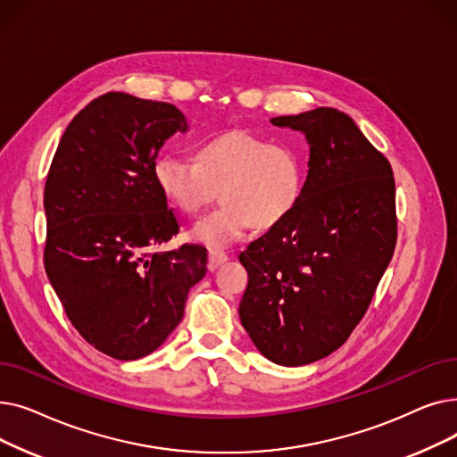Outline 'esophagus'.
I'll return each instance as SVG.
<instances>
[{"instance_id": "esophagus-1", "label": "esophagus", "mask_w": 457, "mask_h": 457, "mask_svg": "<svg viewBox=\"0 0 457 457\" xmlns=\"http://www.w3.org/2000/svg\"><path fill=\"white\" fill-rule=\"evenodd\" d=\"M228 261V255L224 252H209V262H207V269L209 270H216L220 265Z\"/></svg>"}]
</instances>
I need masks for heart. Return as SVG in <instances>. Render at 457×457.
<instances>
[{
	"label": "heart",
	"instance_id": "obj_1",
	"mask_svg": "<svg viewBox=\"0 0 457 457\" xmlns=\"http://www.w3.org/2000/svg\"><path fill=\"white\" fill-rule=\"evenodd\" d=\"M162 196L185 214L200 212L220 190L222 205L190 231L196 243L220 250L252 226L267 229L296 207L305 178L300 150L250 131H226L196 146V161L162 154L154 164Z\"/></svg>",
	"mask_w": 457,
	"mask_h": 457
}]
</instances>
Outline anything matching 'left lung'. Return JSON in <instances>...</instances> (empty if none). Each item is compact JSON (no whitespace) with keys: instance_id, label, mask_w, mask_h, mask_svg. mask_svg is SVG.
Wrapping results in <instances>:
<instances>
[{"instance_id":"8db88e82","label":"left lung","mask_w":457,"mask_h":457,"mask_svg":"<svg viewBox=\"0 0 457 457\" xmlns=\"http://www.w3.org/2000/svg\"><path fill=\"white\" fill-rule=\"evenodd\" d=\"M270 122L305 135L309 170L291 214L238 255L248 272L238 317L269 361L300 367L343 346L363 319L396 245L395 178L337 109Z\"/></svg>"}]
</instances>
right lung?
<instances>
[{"label": "right lung", "instance_id": "add662e5", "mask_svg": "<svg viewBox=\"0 0 457 457\" xmlns=\"http://www.w3.org/2000/svg\"><path fill=\"white\" fill-rule=\"evenodd\" d=\"M187 129L172 104L107 92L68 124L46 179L47 279L81 337L120 361L166 341L207 272L204 246L148 253L179 231L154 164Z\"/></svg>", "mask_w": 457, "mask_h": 457}]
</instances>
